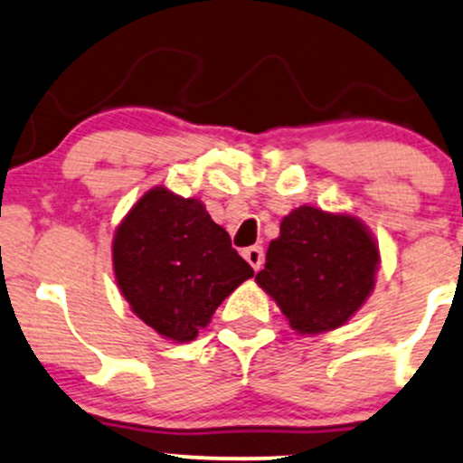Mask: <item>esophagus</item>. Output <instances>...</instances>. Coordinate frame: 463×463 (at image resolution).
<instances>
[{
    "mask_svg": "<svg viewBox=\"0 0 463 463\" xmlns=\"http://www.w3.org/2000/svg\"><path fill=\"white\" fill-rule=\"evenodd\" d=\"M243 259H246L248 263H250L255 270H259V268L263 266V248L261 246H250L243 250Z\"/></svg>",
    "mask_w": 463,
    "mask_h": 463,
    "instance_id": "1",
    "label": "esophagus"
}]
</instances>
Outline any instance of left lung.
<instances>
[{"instance_id": "1", "label": "left lung", "mask_w": 463, "mask_h": 463, "mask_svg": "<svg viewBox=\"0 0 463 463\" xmlns=\"http://www.w3.org/2000/svg\"><path fill=\"white\" fill-rule=\"evenodd\" d=\"M380 255L355 217L294 208L270 241L257 283L298 334L336 329L358 312L375 283Z\"/></svg>"}]
</instances>
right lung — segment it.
Returning <instances> with one entry per match:
<instances>
[{
	"label": "right lung",
	"mask_w": 463,
	"mask_h": 463,
	"mask_svg": "<svg viewBox=\"0 0 463 463\" xmlns=\"http://www.w3.org/2000/svg\"><path fill=\"white\" fill-rule=\"evenodd\" d=\"M114 272L136 317L186 343L255 270L200 200L156 186L127 213L114 237Z\"/></svg>",
	"instance_id": "1"
}]
</instances>
